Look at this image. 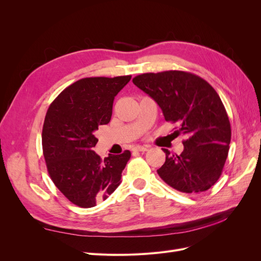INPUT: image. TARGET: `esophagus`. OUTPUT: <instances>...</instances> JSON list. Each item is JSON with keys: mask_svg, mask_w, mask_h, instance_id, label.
I'll return each instance as SVG.
<instances>
[{"mask_svg": "<svg viewBox=\"0 0 261 261\" xmlns=\"http://www.w3.org/2000/svg\"><path fill=\"white\" fill-rule=\"evenodd\" d=\"M149 149V147L148 146H136V147H134V151H140V152H145V151H147V150Z\"/></svg>", "mask_w": 261, "mask_h": 261, "instance_id": "obj_1", "label": "esophagus"}]
</instances>
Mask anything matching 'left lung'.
<instances>
[{
    "mask_svg": "<svg viewBox=\"0 0 261 261\" xmlns=\"http://www.w3.org/2000/svg\"><path fill=\"white\" fill-rule=\"evenodd\" d=\"M161 108L167 122L183 135L180 154L165 152L156 170L171 187L185 194L206 192L222 174L231 141V125L217 91L201 77L183 70L146 73L133 80Z\"/></svg>",
    "mask_w": 261,
    "mask_h": 261,
    "instance_id": "obj_1",
    "label": "left lung"
}]
</instances>
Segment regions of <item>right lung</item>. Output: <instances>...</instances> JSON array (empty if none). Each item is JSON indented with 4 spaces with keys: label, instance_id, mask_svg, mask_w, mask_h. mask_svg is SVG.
Here are the masks:
<instances>
[{
    "label": "right lung",
    "instance_id": "obj_1",
    "mask_svg": "<svg viewBox=\"0 0 261 261\" xmlns=\"http://www.w3.org/2000/svg\"><path fill=\"white\" fill-rule=\"evenodd\" d=\"M132 76L87 77L54 99L42 129V149L49 175L66 198L82 208L106 200L121 183L129 150L102 160L93 151L94 133L111 120L114 97Z\"/></svg>",
    "mask_w": 261,
    "mask_h": 261
}]
</instances>
